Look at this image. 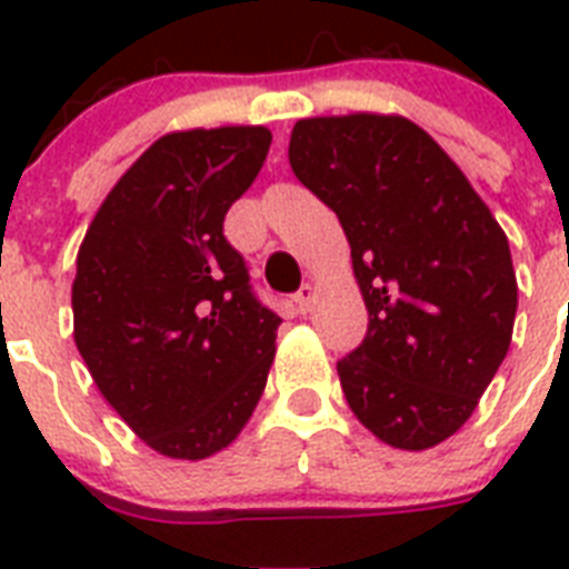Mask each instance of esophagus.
Wrapping results in <instances>:
<instances>
[{"label":"esophagus","instance_id":"esophagus-1","mask_svg":"<svg viewBox=\"0 0 569 569\" xmlns=\"http://www.w3.org/2000/svg\"><path fill=\"white\" fill-rule=\"evenodd\" d=\"M312 298H316V289H312L310 283H303L301 289H298V292H295V307H298V312H307L310 310V303H312Z\"/></svg>","mask_w":569,"mask_h":569}]
</instances>
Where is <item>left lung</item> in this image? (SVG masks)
<instances>
[{"mask_svg":"<svg viewBox=\"0 0 569 569\" xmlns=\"http://www.w3.org/2000/svg\"><path fill=\"white\" fill-rule=\"evenodd\" d=\"M295 177L337 212L369 310L337 363L355 416L392 449L449 440L511 346L508 236L449 153L401 114L303 118Z\"/></svg>","mask_w":569,"mask_h":569,"instance_id":"8db88e82","label":"left lung"}]
</instances>
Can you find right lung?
<instances>
[{"mask_svg":"<svg viewBox=\"0 0 569 569\" xmlns=\"http://www.w3.org/2000/svg\"><path fill=\"white\" fill-rule=\"evenodd\" d=\"M271 132H168L106 194L76 257L73 339L93 383L153 451L203 460L248 425L280 316L253 298L223 214Z\"/></svg>","mask_w":569,"mask_h":569,"instance_id":"add662e5","label":"right lung"}]
</instances>
